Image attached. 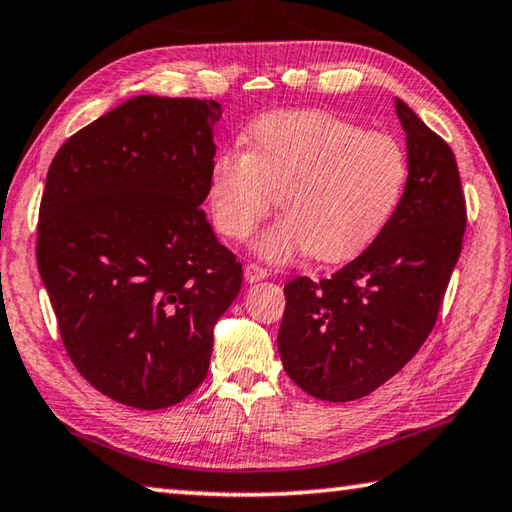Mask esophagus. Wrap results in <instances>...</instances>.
Segmentation results:
<instances>
[{
	"label": "esophagus",
	"mask_w": 512,
	"mask_h": 512,
	"mask_svg": "<svg viewBox=\"0 0 512 512\" xmlns=\"http://www.w3.org/2000/svg\"><path fill=\"white\" fill-rule=\"evenodd\" d=\"M244 277H246L248 284H255L259 280H264V277H268V271H266L264 266H259V264H246Z\"/></svg>",
	"instance_id": "1"
}]
</instances>
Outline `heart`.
<instances>
[{"label":"heart","instance_id":"b5f03b06","mask_svg":"<svg viewBox=\"0 0 512 512\" xmlns=\"http://www.w3.org/2000/svg\"><path fill=\"white\" fill-rule=\"evenodd\" d=\"M244 145L212 161L208 210L221 235L246 239L277 194L284 212L253 244L273 264L309 250L324 262L360 253L394 215L410 174L396 138L327 111L266 114Z\"/></svg>","mask_w":512,"mask_h":512}]
</instances>
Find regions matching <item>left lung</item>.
Instances as JSON below:
<instances>
[{
	"instance_id": "8db88e82",
	"label": "left lung",
	"mask_w": 512,
	"mask_h": 512,
	"mask_svg": "<svg viewBox=\"0 0 512 512\" xmlns=\"http://www.w3.org/2000/svg\"><path fill=\"white\" fill-rule=\"evenodd\" d=\"M396 116L410 174L394 215L329 280L295 277L284 286L282 365L320 401L367 396L414 358L461 255L466 199L450 145L398 98Z\"/></svg>"
}]
</instances>
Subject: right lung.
<instances>
[{
	"label": "right lung",
	"mask_w": 512,
	"mask_h": 512,
	"mask_svg": "<svg viewBox=\"0 0 512 512\" xmlns=\"http://www.w3.org/2000/svg\"><path fill=\"white\" fill-rule=\"evenodd\" d=\"M221 105L136 96L80 129L46 174L37 268L69 358L98 392L163 410L197 389L241 288L201 203Z\"/></svg>",
	"instance_id": "1"
}]
</instances>
